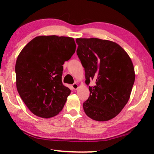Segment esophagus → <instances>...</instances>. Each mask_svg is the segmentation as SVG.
Here are the masks:
<instances>
[{
	"label": "esophagus",
	"instance_id": "esophagus-1",
	"mask_svg": "<svg viewBox=\"0 0 154 154\" xmlns=\"http://www.w3.org/2000/svg\"><path fill=\"white\" fill-rule=\"evenodd\" d=\"M72 89H73V90H77L78 88V84L76 83H73V84L72 85Z\"/></svg>",
	"mask_w": 154,
	"mask_h": 154
}]
</instances>
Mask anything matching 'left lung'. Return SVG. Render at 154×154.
Here are the masks:
<instances>
[{
    "mask_svg": "<svg viewBox=\"0 0 154 154\" xmlns=\"http://www.w3.org/2000/svg\"><path fill=\"white\" fill-rule=\"evenodd\" d=\"M77 55L85 72L90 96L83 103L85 114L107 121L119 113L129 100L135 75L131 59L118 44L97 38H77Z\"/></svg>",
    "mask_w": 154,
    "mask_h": 154,
    "instance_id": "8db88e82",
    "label": "left lung"
}]
</instances>
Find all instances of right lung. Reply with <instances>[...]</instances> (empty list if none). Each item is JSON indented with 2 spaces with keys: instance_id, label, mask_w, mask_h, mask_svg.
Segmentation results:
<instances>
[{
  "instance_id": "1",
  "label": "right lung",
  "mask_w": 154,
  "mask_h": 154,
  "mask_svg": "<svg viewBox=\"0 0 154 154\" xmlns=\"http://www.w3.org/2000/svg\"><path fill=\"white\" fill-rule=\"evenodd\" d=\"M75 49L73 38L39 36L20 52L15 64L17 90L35 116L51 118L63 109L71 90L62 83V65Z\"/></svg>"
}]
</instances>
